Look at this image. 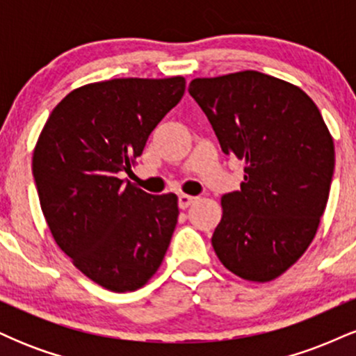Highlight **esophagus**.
<instances>
[{"label":"esophagus","mask_w":356,"mask_h":356,"mask_svg":"<svg viewBox=\"0 0 356 356\" xmlns=\"http://www.w3.org/2000/svg\"><path fill=\"white\" fill-rule=\"evenodd\" d=\"M195 201H197V197H194V195L181 194L179 195V207H181V209H187V207H189L191 204Z\"/></svg>","instance_id":"1"}]
</instances>
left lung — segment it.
Segmentation results:
<instances>
[{
    "mask_svg": "<svg viewBox=\"0 0 356 356\" xmlns=\"http://www.w3.org/2000/svg\"><path fill=\"white\" fill-rule=\"evenodd\" d=\"M189 93L222 152L246 162L241 189L220 199L212 248L236 276L276 280L316 236L334 169L332 134L303 90L266 73L194 79Z\"/></svg>",
    "mask_w": 356,
    "mask_h": 356,
    "instance_id": "1",
    "label": "left lung"
}]
</instances>
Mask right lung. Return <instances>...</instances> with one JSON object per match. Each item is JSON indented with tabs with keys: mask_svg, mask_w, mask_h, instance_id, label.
Segmentation results:
<instances>
[{
	"mask_svg": "<svg viewBox=\"0 0 356 356\" xmlns=\"http://www.w3.org/2000/svg\"><path fill=\"white\" fill-rule=\"evenodd\" d=\"M184 90V76L83 85L53 108L35 145L33 177L53 239L110 291L149 283L170 244L177 195H150L120 175Z\"/></svg>",
	"mask_w": 356,
	"mask_h": 356,
	"instance_id": "add662e5",
	"label": "right lung"
}]
</instances>
